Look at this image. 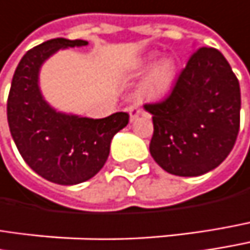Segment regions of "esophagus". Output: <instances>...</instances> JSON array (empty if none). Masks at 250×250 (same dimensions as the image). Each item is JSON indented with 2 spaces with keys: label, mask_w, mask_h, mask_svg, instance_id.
Segmentation results:
<instances>
[{
  "label": "esophagus",
  "mask_w": 250,
  "mask_h": 250,
  "mask_svg": "<svg viewBox=\"0 0 250 250\" xmlns=\"http://www.w3.org/2000/svg\"><path fill=\"white\" fill-rule=\"evenodd\" d=\"M127 111H128V114H130V120L133 122L134 119H137L140 114H142V107L140 105H137V104H133V105H130L128 108H127Z\"/></svg>",
  "instance_id": "1"
}]
</instances>
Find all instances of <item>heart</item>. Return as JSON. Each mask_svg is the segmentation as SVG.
Instances as JSON below:
<instances>
[{"instance_id": "heart-1", "label": "heart", "mask_w": 250, "mask_h": 250, "mask_svg": "<svg viewBox=\"0 0 250 250\" xmlns=\"http://www.w3.org/2000/svg\"><path fill=\"white\" fill-rule=\"evenodd\" d=\"M151 64V60H147L145 65ZM174 80V64L170 60H165L154 67L147 80V91L151 96H162L169 90Z\"/></svg>"}]
</instances>
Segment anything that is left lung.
I'll return each mask as SVG.
<instances>
[{"label":"left lung","mask_w":250,"mask_h":250,"mask_svg":"<svg viewBox=\"0 0 250 250\" xmlns=\"http://www.w3.org/2000/svg\"><path fill=\"white\" fill-rule=\"evenodd\" d=\"M151 113L150 153L176 176H200L232 151L240 125V87L223 54L200 47L188 60L171 91L146 103Z\"/></svg>","instance_id":"left-lung-1"}]
</instances>
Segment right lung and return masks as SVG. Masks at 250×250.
Masks as SVG:
<instances>
[{
	"mask_svg": "<svg viewBox=\"0 0 250 250\" xmlns=\"http://www.w3.org/2000/svg\"><path fill=\"white\" fill-rule=\"evenodd\" d=\"M87 44L54 38L28 50L8 94L7 119L20 154L37 174L58 185H77L96 176L108 157L113 136L128 123L125 111L97 120L61 114L41 97L38 70L44 60L60 48Z\"/></svg>",
	"mask_w": 250,
	"mask_h": 250,
	"instance_id": "obj_1",
	"label": "right lung"
}]
</instances>
